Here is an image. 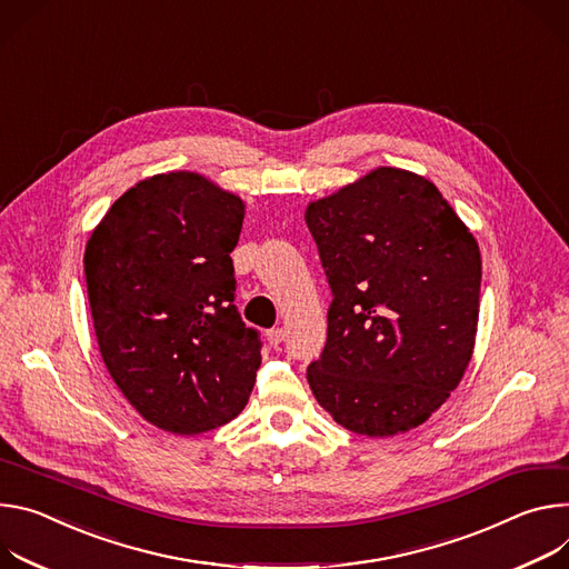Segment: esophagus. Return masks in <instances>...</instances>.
<instances>
[{
    "label": "esophagus",
    "instance_id": "34e87169",
    "mask_svg": "<svg viewBox=\"0 0 569 569\" xmlns=\"http://www.w3.org/2000/svg\"><path fill=\"white\" fill-rule=\"evenodd\" d=\"M267 341H269V346L278 348V346L284 341V330H282V328H273V330H267Z\"/></svg>",
    "mask_w": 569,
    "mask_h": 569
}]
</instances>
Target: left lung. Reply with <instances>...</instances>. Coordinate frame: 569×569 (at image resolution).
<instances>
[{
  "label": "left lung",
  "instance_id": "left-lung-1",
  "mask_svg": "<svg viewBox=\"0 0 569 569\" xmlns=\"http://www.w3.org/2000/svg\"><path fill=\"white\" fill-rule=\"evenodd\" d=\"M305 221L335 296L323 355L307 368L313 398L370 438L422 425L472 359L477 239L431 180L398 167L311 201Z\"/></svg>",
  "mask_w": 569,
  "mask_h": 569
}]
</instances>
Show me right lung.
<instances>
[{
  "instance_id": "add662e5",
  "label": "right lung",
  "mask_w": 569,
  "mask_h": 569,
  "mask_svg": "<svg viewBox=\"0 0 569 569\" xmlns=\"http://www.w3.org/2000/svg\"><path fill=\"white\" fill-rule=\"evenodd\" d=\"M243 201L197 171L136 182L86 243V282L103 363L158 429L194 436L248 402L260 339L239 319L234 250Z\"/></svg>"
}]
</instances>
